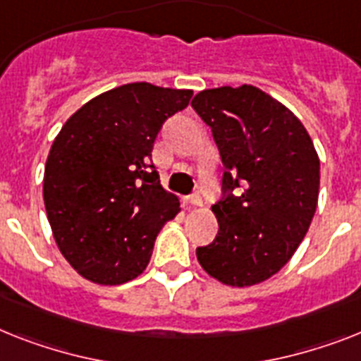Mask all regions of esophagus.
I'll return each instance as SVG.
<instances>
[{"instance_id": "1", "label": "esophagus", "mask_w": 361, "mask_h": 361, "mask_svg": "<svg viewBox=\"0 0 361 361\" xmlns=\"http://www.w3.org/2000/svg\"><path fill=\"white\" fill-rule=\"evenodd\" d=\"M184 202H186L188 208H197V207H202V199L199 193H192V195H188L186 199H184Z\"/></svg>"}]
</instances>
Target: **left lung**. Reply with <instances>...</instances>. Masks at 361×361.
Masks as SVG:
<instances>
[{
	"instance_id": "8db88e82",
	"label": "left lung",
	"mask_w": 361,
	"mask_h": 361,
	"mask_svg": "<svg viewBox=\"0 0 361 361\" xmlns=\"http://www.w3.org/2000/svg\"><path fill=\"white\" fill-rule=\"evenodd\" d=\"M193 110L212 129L223 197L212 207L219 231L197 247L216 281L245 288L282 269L308 232L319 197V157L300 120L251 85L199 92Z\"/></svg>"
}]
</instances>
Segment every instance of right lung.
Masks as SVG:
<instances>
[{"label": "right lung", "mask_w": 361, "mask_h": 361, "mask_svg": "<svg viewBox=\"0 0 361 361\" xmlns=\"http://www.w3.org/2000/svg\"><path fill=\"white\" fill-rule=\"evenodd\" d=\"M192 90L130 82L80 106L56 134L44 171V204L70 266L118 286L144 273L154 240L180 202L160 184L151 153L164 121Z\"/></svg>", "instance_id": "obj_1"}]
</instances>
